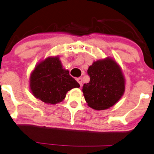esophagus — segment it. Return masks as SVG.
Masks as SVG:
<instances>
[{"label":"esophagus","instance_id":"1","mask_svg":"<svg viewBox=\"0 0 154 154\" xmlns=\"http://www.w3.org/2000/svg\"><path fill=\"white\" fill-rule=\"evenodd\" d=\"M76 81H78V83H79V84H80V86H82L83 80H82V79H81V78H77V79H76Z\"/></svg>","mask_w":154,"mask_h":154}]
</instances>
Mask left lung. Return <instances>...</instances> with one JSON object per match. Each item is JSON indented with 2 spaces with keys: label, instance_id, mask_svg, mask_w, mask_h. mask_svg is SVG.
<instances>
[{
  "label": "left lung",
  "instance_id": "8db88e82",
  "mask_svg": "<svg viewBox=\"0 0 154 154\" xmlns=\"http://www.w3.org/2000/svg\"><path fill=\"white\" fill-rule=\"evenodd\" d=\"M90 81L84 83L83 93L88 106L105 110L117 103L125 91V79L120 66L110 58L98 60L89 66Z\"/></svg>",
  "mask_w": 154,
  "mask_h": 154
}]
</instances>
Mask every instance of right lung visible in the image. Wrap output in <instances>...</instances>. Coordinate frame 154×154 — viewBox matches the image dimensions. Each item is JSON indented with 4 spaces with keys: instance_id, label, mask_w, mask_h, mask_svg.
Returning <instances> with one entry per match:
<instances>
[{
    "instance_id": "right-lung-1",
    "label": "right lung",
    "mask_w": 154,
    "mask_h": 154,
    "mask_svg": "<svg viewBox=\"0 0 154 154\" xmlns=\"http://www.w3.org/2000/svg\"><path fill=\"white\" fill-rule=\"evenodd\" d=\"M80 85L68 70L63 68L58 56L48 57L35 66L30 77V88L36 98L48 104L61 102L68 91Z\"/></svg>"
}]
</instances>
